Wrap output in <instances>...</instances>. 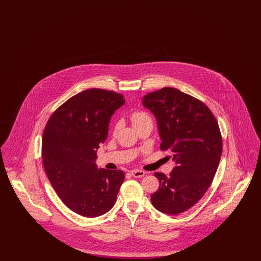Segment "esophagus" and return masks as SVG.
<instances>
[{
    "mask_svg": "<svg viewBox=\"0 0 261 261\" xmlns=\"http://www.w3.org/2000/svg\"><path fill=\"white\" fill-rule=\"evenodd\" d=\"M130 174L133 176V177H135V178H141V177H143V176H145L146 175V172L145 171H142V170H132V171H130Z\"/></svg>",
    "mask_w": 261,
    "mask_h": 261,
    "instance_id": "esophagus-1",
    "label": "esophagus"
}]
</instances>
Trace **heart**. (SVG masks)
Segmentation results:
<instances>
[{"mask_svg":"<svg viewBox=\"0 0 261 261\" xmlns=\"http://www.w3.org/2000/svg\"><path fill=\"white\" fill-rule=\"evenodd\" d=\"M130 118H131V121H132L133 125H134V126H136V125L139 124V123H141L142 121H144L145 119L149 118V117L148 116V114H147V113H145V112H134L131 113Z\"/></svg>","mask_w":261,"mask_h":261,"instance_id":"heart-1","label":"heart"}]
</instances>
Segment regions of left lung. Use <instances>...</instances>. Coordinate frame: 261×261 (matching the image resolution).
<instances>
[{"label":"left lung","instance_id":"obj_1","mask_svg":"<svg viewBox=\"0 0 261 261\" xmlns=\"http://www.w3.org/2000/svg\"><path fill=\"white\" fill-rule=\"evenodd\" d=\"M143 106L155 116L161 149H170L176 166L169 176L155 172L159 190L152 205L176 215L195 205L211 186L222 154V137L211 110L198 99L171 87L151 92Z\"/></svg>","mask_w":261,"mask_h":261}]
</instances>
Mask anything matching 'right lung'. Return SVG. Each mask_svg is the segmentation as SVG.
<instances>
[{
    "mask_svg": "<svg viewBox=\"0 0 261 261\" xmlns=\"http://www.w3.org/2000/svg\"><path fill=\"white\" fill-rule=\"evenodd\" d=\"M122 95L88 89L51 114L42 139V158L50 184L75 213L93 218L111 211L124 181L122 170L98 169L97 149L109 133Z\"/></svg>",
    "mask_w": 261,
    "mask_h": 261,
    "instance_id": "add662e5",
    "label": "right lung"
}]
</instances>
